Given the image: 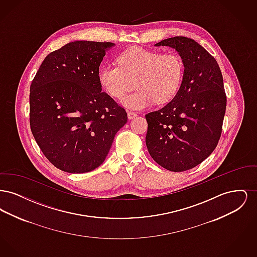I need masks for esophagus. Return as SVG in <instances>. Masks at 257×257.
Returning <instances> with one entry per match:
<instances>
[{
  "label": "esophagus",
  "mask_w": 257,
  "mask_h": 257,
  "mask_svg": "<svg viewBox=\"0 0 257 257\" xmlns=\"http://www.w3.org/2000/svg\"><path fill=\"white\" fill-rule=\"evenodd\" d=\"M127 115H128V118H129V119H133L134 117L137 116V112L133 111V110H128V111H127Z\"/></svg>",
  "instance_id": "obj_1"
}]
</instances>
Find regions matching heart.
Instances as JSON below:
<instances>
[{"instance_id":"obj_1","label":"heart","mask_w":257,"mask_h":257,"mask_svg":"<svg viewBox=\"0 0 257 257\" xmlns=\"http://www.w3.org/2000/svg\"><path fill=\"white\" fill-rule=\"evenodd\" d=\"M116 64L103 63L98 70V82L109 96L121 99L130 87V80L137 78L139 89L121 101L130 109L167 103L177 94L182 83L183 62L174 53L131 47L117 56Z\"/></svg>"}]
</instances>
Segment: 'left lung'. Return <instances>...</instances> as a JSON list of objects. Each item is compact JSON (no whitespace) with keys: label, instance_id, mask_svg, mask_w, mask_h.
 I'll use <instances>...</instances> for the list:
<instances>
[{"label":"left lung","instance_id":"left-lung-1","mask_svg":"<svg viewBox=\"0 0 257 257\" xmlns=\"http://www.w3.org/2000/svg\"><path fill=\"white\" fill-rule=\"evenodd\" d=\"M155 46H170L183 61L182 84L164 108L146 114L148 152L164 169L188 171L217 147L226 108L220 66L194 39L174 37Z\"/></svg>","mask_w":257,"mask_h":257}]
</instances>
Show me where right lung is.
I'll use <instances>...</instances> for the list:
<instances>
[{
	"label": "right lung",
	"mask_w": 257,
	"mask_h": 257,
	"mask_svg": "<svg viewBox=\"0 0 257 257\" xmlns=\"http://www.w3.org/2000/svg\"><path fill=\"white\" fill-rule=\"evenodd\" d=\"M113 43L74 41L44 59L30 87V125L56 168L93 171L106 159L127 112L98 82L99 65Z\"/></svg>",
	"instance_id": "right-lung-1"
}]
</instances>
